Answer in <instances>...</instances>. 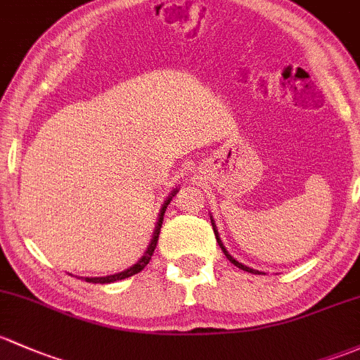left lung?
I'll return each mask as SVG.
<instances>
[{"label": "left lung", "instance_id": "8db88e82", "mask_svg": "<svg viewBox=\"0 0 360 360\" xmlns=\"http://www.w3.org/2000/svg\"><path fill=\"white\" fill-rule=\"evenodd\" d=\"M211 225H213V232H214V237H217V243L220 244L221 251H224V253H225V257L229 258V262H231V263H234L236 266H239V269H240V270H244V272H251V274H262V272H258V270L251 269V266H246V265H243V263H239V262H237L234 257H231V255H229V251L225 250L224 243H221V239H220V234H218V231H217V225H214V220H213V217H211Z\"/></svg>", "mask_w": 360, "mask_h": 360}]
</instances>
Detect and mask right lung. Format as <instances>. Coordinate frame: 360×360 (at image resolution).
I'll return each instance as SVG.
<instances>
[{
	"label": "right lung",
	"instance_id": "obj_1",
	"mask_svg": "<svg viewBox=\"0 0 360 360\" xmlns=\"http://www.w3.org/2000/svg\"><path fill=\"white\" fill-rule=\"evenodd\" d=\"M176 192H179V191H176V188H173V192L168 195V199H166V201H165V205H162L161 213H159V220H158V224H155V231H154L153 240H150L149 248H147V251H146V255H143V257L140 258V260L136 262L135 265H131V266H129V269H126V270H123V272H120V274H112V276H105V277H84V281H86V283H94V284H109V283H116V281H123V279H126V277H131V276H135V274H139L140 270H143V266H146L147 263L150 262V257H153L155 246H158L159 232H161L162 217H165L166 207H168L169 201H172V198L176 194Z\"/></svg>",
	"mask_w": 360,
	"mask_h": 360
}]
</instances>
